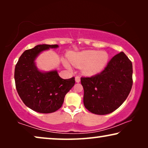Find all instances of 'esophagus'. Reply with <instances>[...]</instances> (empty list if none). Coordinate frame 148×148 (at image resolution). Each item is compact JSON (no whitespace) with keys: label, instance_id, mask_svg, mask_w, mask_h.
Listing matches in <instances>:
<instances>
[{"label":"esophagus","instance_id":"esophagus-1","mask_svg":"<svg viewBox=\"0 0 148 148\" xmlns=\"http://www.w3.org/2000/svg\"><path fill=\"white\" fill-rule=\"evenodd\" d=\"M75 82L77 83H79L80 82V77L79 76H76L75 77Z\"/></svg>","mask_w":148,"mask_h":148}]
</instances>
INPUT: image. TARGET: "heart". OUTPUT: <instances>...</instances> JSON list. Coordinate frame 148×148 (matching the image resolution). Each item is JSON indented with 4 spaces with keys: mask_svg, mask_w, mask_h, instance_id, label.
<instances>
[{
    "mask_svg": "<svg viewBox=\"0 0 148 148\" xmlns=\"http://www.w3.org/2000/svg\"><path fill=\"white\" fill-rule=\"evenodd\" d=\"M70 62L77 67H82L85 74L92 75L100 72L106 65L108 60V55L106 52L96 50H85L80 52H73L69 55ZM67 68L69 64L64 61Z\"/></svg>",
    "mask_w": 148,
    "mask_h": 148,
    "instance_id": "1",
    "label": "heart"
}]
</instances>
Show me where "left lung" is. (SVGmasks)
<instances>
[{
  "label": "left lung",
  "instance_id": "obj_1",
  "mask_svg": "<svg viewBox=\"0 0 148 148\" xmlns=\"http://www.w3.org/2000/svg\"><path fill=\"white\" fill-rule=\"evenodd\" d=\"M132 62L123 52L116 54L100 73L81 77L84 104L96 114L114 112L126 100L133 86Z\"/></svg>",
  "mask_w": 148,
  "mask_h": 148
}]
</instances>
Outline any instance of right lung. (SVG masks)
Returning <instances> with one entry per match:
<instances>
[{
  "instance_id": "add662e5",
  "label": "right lung",
  "mask_w": 148,
  "mask_h": 148,
  "mask_svg": "<svg viewBox=\"0 0 148 148\" xmlns=\"http://www.w3.org/2000/svg\"><path fill=\"white\" fill-rule=\"evenodd\" d=\"M57 44H40L26 50L20 56L15 68L17 93L27 107L40 113H51L58 110L64 97L75 83V77L63 79L56 71L42 73L36 67L34 60L40 52Z\"/></svg>"
}]
</instances>
